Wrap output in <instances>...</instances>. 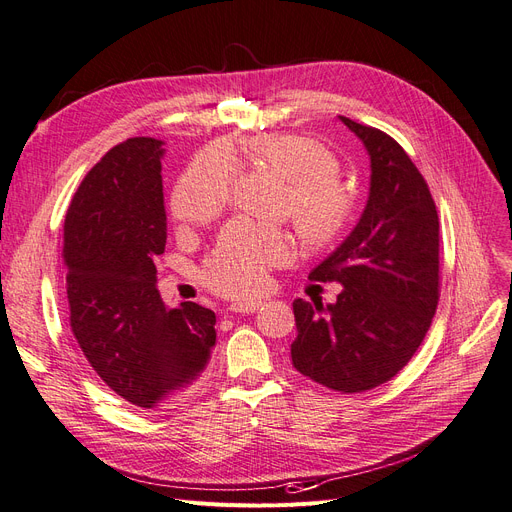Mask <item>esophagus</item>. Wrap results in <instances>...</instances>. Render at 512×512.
<instances>
[{
    "mask_svg": "<svg viewBox=\"0 0 512 512\" xmlns=\"http://www.w3.org/2000/svg\"><path fill=\"white\" fill-rule=\"evenodd\" d=\"M261 308V301H238V304H232L230 310L238 314H251Z\"/></svg>",
    "mask_w": 512,
    "mask_h": 512,
    "instance_id": "esophagus-1",
    "label": "esophagus"
}]
</instances>
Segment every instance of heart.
Instances as JSON below:
<instances>
[{"label": "heart", "instance_id": "b5f03b06", "mask_svg": "<svg viewBox=\"0 0 512 512\" xmlns=\"http://www.w3.org/2000/svg\"><path fill=\"white\" fill-rule=\"evenodd\" d=\"M242 154L287 179L282 208L308 242L325 244L344 230L354 211V189L339 175V162L327 145L299 135H255L238 149L219 145L200 154L170 202L181 230L225 211ZM295 251V238L282 227L238 219L204 259L202 280L223 297H251L266 285L268 270L285 266Z\"/></svg>", "mask_w": 512, "mask_h": 512}]
</instances>
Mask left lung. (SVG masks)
<instances>
[{
    "instance_id": "left-lung-1",
    "label": "left lung",
    "mask_w": 512,
    "mask_h": 512,
    "mask_svg": "<svg viewBox=\"0 0 512 512\" xmlns=\"http://www.w3.org/2000/svg\"><path fill=\"white\" fill-rule=\"evenodd\" d=\"M371 160L367 206L350 236L310 272L339 282L335 304L293 301V367L337 392H365L399 373L439 304V215L405 149L339 116Z\"/></svg>"
}]
</instances>
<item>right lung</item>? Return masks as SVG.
Instances as JSON below:
<instances>
[{"label": "right lung", "instance_id": "add662e5", "mask_svg": "<svg viewBox=\"0 0 512 512\" xmlns=\"http://www.w3.org/2000/svg\"><path fill=\"white\" fill-rule=\"evenodd\" d=\"M164 143L111 147L80 183L65 217L71 331L101 380L128 403L160 409L202 377L217 342L215 312L166 308L156 259L166 246Z\"/></svg>", "mask_w": 512, "mask_h": 512}]
</instances>
